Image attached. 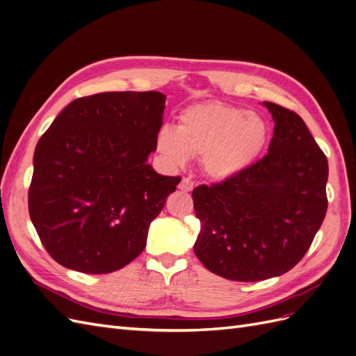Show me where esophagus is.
<instances>
[{
  "instance_id": "1",
  "label": "esophagus",
  "mask_w": 356,
  "mask_h": 356,
  "mask_svg": "<svg viewBox=\"0 0 356 356\" xmlns=\"http://www.w3.org/2000/svg\"><path fill=\"white\" fill-rule=\"evenodd\" d=\"M178 187L181 191H191L193 188H195V182H193L190 178H182Z\"/></svg>"
}]
</instances>
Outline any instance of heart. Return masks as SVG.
<instances>
[{"instance_id": "b5f03b06", "label": "heart", "mask_w": 356, "mask_h": 356, "mask_svg": "<svg viewBox=\"0 0 356 356\" xmlns=\"http://www.w3.org/2000/svg\"><path fill=\"white\" fill-rule=\"evenodd\" d=\"M268 141V124L261 115L218 101L187 106L177 129L160 127L156 152L170 168H182L191 156H202L204 174L230 179L250 168Z\"/></svg>"}]
</instances>
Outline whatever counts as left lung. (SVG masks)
Returning <instances> with one entry per match:
<instances>
[{
  "mask_svg": "<svg viewBox=\"0 0 356 356\" xmlns=\"http://www.w3.org/2000/svg\"><path fill=\"white\" fill-rule=\"evenodd\" d=\"M275 129L268 153L238 177L193 190L195 254L212 273L257 282L305 257L327 213L328 161L303 118L264 102Z\"/></svg>",
  "mask_w": 356,
  "mask_h": 356,
  "instance_id": "8db88e82",
  "label": "left lung"
}]
</instances>
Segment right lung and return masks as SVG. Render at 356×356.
<instances>
[{
  "mask_svg": "<svg viewBox=\"0 0 356 356\" xmlns=\"http://www.w3.org/2000/svg\"><path fill=\"white\" fill-rule=\"evenodd\" d=\"M166 96L104 92L72 101L40 138L28 195L32 224L60 266L89 275L124 267L179 177L147 163Z\"/></svg>",
  "mask_w": 356,
  "mask_h": 356,
  "instance_id": "1",
  "label": "right lung"
}]
</instances>
